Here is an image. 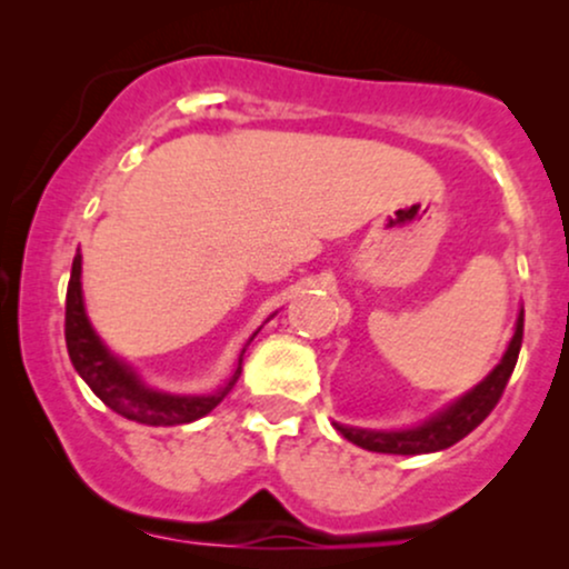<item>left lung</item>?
I'll return each mask as SVG.
<instances>
[{
  "instance_id": "obj_1",
  "label": "left lung",
  "mask_w": 569,
  "mask_h": 569,
  "mask_svg": "<svg viewBox=\"0 0 569 569\" xmlns=\"http://www.w3.org/2000/svg\"><path fill=\"white\" fill-rule=\"evenodd\" d=\"M521 337H525V310H519L516 331L498 367L489 371L473 390H468L466 396H460L455 403H449L447 409L420 422V426L407 430H363L335 422V428L356 447L382 455H428L452 447V443L466 439L473 428H479L489 417V411L498 407L502 390H506L513 375L516 358H519L521 350Z\"/></svg>"
}]
</instances>
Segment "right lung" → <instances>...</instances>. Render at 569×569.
I'll return each mask as SVG.
<instances>
[{
  "label": "right lung",
  "instance_id": "add662e5",
  "mask_svg": "<svg viewBox=\"0 0 569 569\" xmlns=\"http://www.w3.org/2000/svg\"><path fill=\"white\" fill-rule=\"evenodd\" d=\"M82 257L77 253L71 262V278L67 289V350L71 363H74L77 375L88 382V388L107 403L109 409L122 415L126 420L141 422V426H184V422L200 420L213 407H219L221 398L232 390V385L240 377V363H243V352L238 358L232 377L221 385L219 390L208 396H173L160 393V390L147 388L136 371L126 367L120 358H114L107 350V345L98 339L93 326L88 321L82 302ZM257 337V331H253ZM251 337V339H253ZM248 339V342H251Z\"/></svg>",
  "mask_w": 569,
  "mask_h": 569
}]
</instances>
